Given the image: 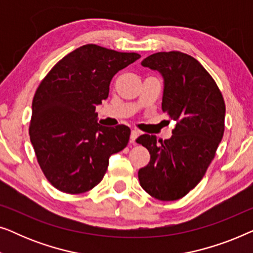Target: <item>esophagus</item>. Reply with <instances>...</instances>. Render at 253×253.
<instances>
[{"label": "esophagus", "instance_id": "obj_1", "mask_svg": "<svg viewBox=\"0 0 253 253\" xmlns=\"http://www.w3.org/2000/svg\"><path fill=\"white\" fill-rule=\"evenodd\" d=\"M138 136H139V131H137V130H132V131H131V134H130V143H131V144L136 143V139L138 138Z\"/></svg>", "mask_w": 253, "mask_h": 253}]
</instances>
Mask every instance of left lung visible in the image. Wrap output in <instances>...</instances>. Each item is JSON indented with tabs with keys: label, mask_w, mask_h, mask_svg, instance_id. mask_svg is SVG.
Instances as JSON below:
<instances>
[{
	"label": "left lung",
	"mask_w": 253,
	"mask_h": 253,
	"mask_svg": "<svg viewBox=\"0 0 253 253\" xmlns=\"http://www.w3.org/2000/svg\"><path fill=\"white\" fill-rule=\"evenodd\" d=\"M164 78L162 112L176 121L172 136L141 134L151 160L138 171L148 195L177 200L195 188L215 155L224 132L226 106L216 83L196 58L181 51H161L141 62Z\"/></svg>",
	"instance_id": "left-lung-1"
}]
</instances>
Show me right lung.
<instances>
[{
  "label": "right lung",
  "mask_w": 253,
  "mask_h": 253,
  "mask_svg": "<svg viewBox=\"0 0 253 253\" xmlns=\"http://www.w3.org/2000/svg\"><path fill=\"white\" fill-rule=\"evenodd\" d=\"M140 57L89 43L64 56L40 83L32 102L30 138L46 178L60 191L98 185L109 157L129 143L130 129L98 123L95 107L117 72Z\"/></svg>",
  "instance_id": "add662e5"
}]
</instances>
